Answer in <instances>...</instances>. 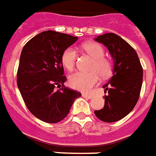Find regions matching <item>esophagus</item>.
Here are the masks:
<instances>
[{
	"label": "esophagus",
	"instance_id": "1",
	"mask_svg": "<svg viewBox=\"0 0 156 156\" xmlns=\"http://www.w3.org/2000/svg\"><path fill=\"white\" fill-rule=\"evenodd\" d=\"M82 96L84 98H86V99H92V98H93V96L88 95V94H86V93H83V94H82Z\"/></svg>",
	"mask_w": 156,
	"mask_h": 156
}]
</instances>
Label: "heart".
Masks as SVG:
<instances>
[{"mask_svg": "<svg viewBox=\"0 0 156 156\" xmlns=\"http://www.w3.org/2000/svg\"><path fill=\"white\" fill-rule=\"evenodd\" d=\"M83 49L93 58L90 67L91 72L74 73L69 78V84L74 89L88 93L98 83V74L102 78H109L112 74L113 65L112 61L104 57V49L98 43H85L83 45ZM76 61L77 53L73 48L66 49L61 55V63L69 72L74 70Z\"/></svg>", "mask_w": 156, "mask_h": 156, "instance_id": "heart-1", "label": "heart"}]
</instances>
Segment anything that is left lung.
<instances>
[{
    "instance_id": "obj_1",
    "label": "left lung",
    "mask_w": 156,
    "mask_h": 156,
    "mask_svg": "<svg viewBox=\"0 0 156 156\" xmlns=\"http://www.w3.org/2000/svg\"><path fill=\"white\" fill-rule=\"evenodd\" d=\"M110 52L114 61L113 75L103 85L104 107L94 111L102 122H115L127 116L139 99L142 86L143 69L136 50L126 40L113 33L95 39Z\"/></svg>"
}]
</instances>
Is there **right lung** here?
Instances as JSON below:
<instances>
[{"instance_id": "obj_1", "label": "right lung", "mask_w": 156, "mask_h": 156, "mask_svg": "<svg viewBox=\"0 0 156 156\" xmlns=\"http://www.w3.org/2000/svg\"><path fill=\"white\" fill-rule=\"evenodd\" d=\"M78 37L44 31L24 46L17 71V86L26 107L37 118L48 123L64 119L81 93L64 86L61 63L63 52ZM59 89L56 90V87Z\"/></svg>"}]
</instances>
